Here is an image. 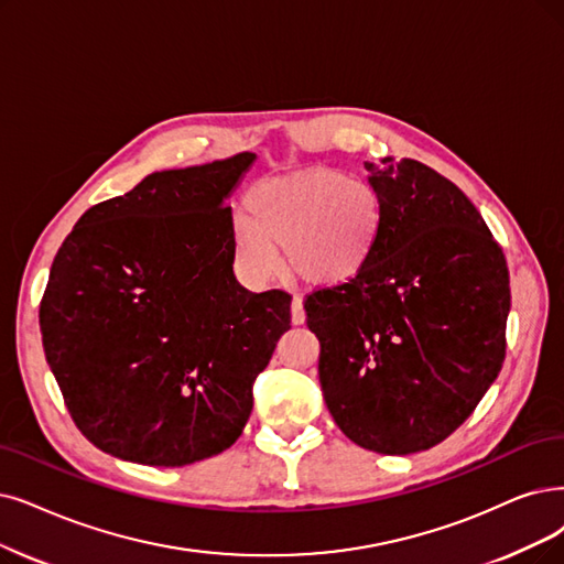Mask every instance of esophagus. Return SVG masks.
Segmentation results:
<instances>
[{
  "label": "esophagus",
  "mask_w": 564,
  "mask_h": 564,
  "mask_svg": "<svg viewBox=\"0 0 564 564\" xmlns=\"http://www.w3.org/2000/svg\"><path fill=\"white\" fill-rule=\"evenodd\" d=\"M291 324L294 326H301L305 324V310H303V299L294 296V301H291Z\"/></svg>",
  "instance_id": "1"
}]
</instances>
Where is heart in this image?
Returning <instances> with one entry per match:
<instances>
[{"mask_svg":"<svg viewBox=\"0 0 564 564\" xmlns=\"http://www.w3.org/2000/svg\"><path fill=\"white\" fill-rule=\"evenodd\" d=\"M381 231L384 206L360 180L330 169H307L268 177L245 196V215L234 221L231 247L238 265L252 278L289 268L314 286L354 280L370 263Z\"/></svg>","mask_w":564,"mask_h":564,"instance_id":"b5f03b06","label":"heart"}]
</instances>
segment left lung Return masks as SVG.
<instances>
[{
  "instance_id": "obj_1",
  "label": "left lung",
  "mask_w": 564,
  "mask_h": 564,
  "mask_svg": "<svg viewBox=\"0 0 564 564\" xmlns=\"http://www.w3.org/2000/svg\"><path fill=\"white\" fill-rule=\"evenodd\" d=\"M384 231L366 270L314 291L326 408L358 446L408 456L452 435L498 379L509 270L481 213L416 160L366 162Z\"/></svg>"
}]
</instances>
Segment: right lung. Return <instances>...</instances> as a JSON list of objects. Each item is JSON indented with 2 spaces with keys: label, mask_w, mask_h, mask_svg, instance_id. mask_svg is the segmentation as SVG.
I'll return each instance as SVG.
<instances>
[{
  "label": "right lung",
  "mask_w": 564,
  "mask_h": 564,
  "mask_svg": "<svg viewBox=\"0 0 564 564\" xmlns=\"http://www.w3.org/2000/svg\"><path fill=\"white\" fill-rule=\"evenodd\" d=\"M254 152L156 171L89 208L53 261L39 326L78 431L104 454L183 467L221 454L291 328V296L234 275L227 200Z\"/></svg>",
  "instance_id": "obj_1"
}]
</instances>
